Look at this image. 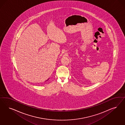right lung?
Here are the masks:
<instances>
[{
    "mask_svg": "<svg viewBox=\"0 0 125 125\" xmlns=\"http://www.w3.org/2000/svg\"><path fill=\"white\" fill-rule=\"evenodd\" d=\"M48 80H49V79H48V80H47V81H48Z\"/></svg>",
    "mask_w": 125,
    "mask_h": 125,
    "instance_id": "obj_1",
    "label": "right lung"
}]
</instances>
